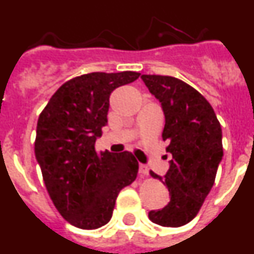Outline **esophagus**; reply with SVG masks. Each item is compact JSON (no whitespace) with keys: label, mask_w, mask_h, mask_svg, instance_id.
<instances>
[{"label":"esophagus","mask_w":254,"mask_h":254,"mask_svg":"<svg viewBox=\"0 0 254 254\" xmlns=\"http://www.w3.org/2000/svg\"><path fill=\"white\" fill-rule=\"evenodd\" d=\"M138 172H140L141 176H147V174H149V169H147L146 165H143V164H140V167H138Z\"/></svg>","instance_id":"esophagus-1"}]
</instances>
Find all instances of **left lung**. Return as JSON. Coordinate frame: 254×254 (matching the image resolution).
<instances>
[{
    "label": "left lung",
    "instance_id": "8db88e82",
    "mask_svg": "<svg viewBox=\"0 0 254 254\" xmlns=\"http://www.w3.org/2000/svg\"><path fill=\"white\" fill-rule=\"evenodd\" d=\"M150 93L160 102L165 126L163 140L172 154L164 177L170 201L151 210L149 219L161 226L178 228L193 219L214 186L223 159V132L210 103L196 89L172 76L142 75Z\"/></svg>",
    "mask_w": 254,
    "mask_h": 254
}]
</instances>
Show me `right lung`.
I'll return each mask as SVG.
<instances>
[{
	"mask_svg": "<svg viewBox=\"0 0 254 254\" xmlns=\"http://www.w3.org/2000/svg\"><path fill=\"white\" fill-rule=\"evenodd\" d=\"M140 73L91 72L64 82L37 125L35 158L56 208L71 225L98 229L111 220L120 190L136 179L138 163L128 151H95L108 123L109 96Z\"/></svg>",
	"mask_w": 254,
	"mask_h": 254,
	"instance_id": "right-lung-1",
	"label": "right lung"
}]
</instances>
